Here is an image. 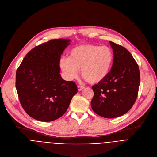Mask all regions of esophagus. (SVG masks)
Here are the masks:
<instances>
[{"label":"esophagus","instance_id":"1","mask_svg":"<svg viewBox=\"0 0 157 157\" xmlns=\"http://www.w3.org/2000/svg\"><path fill=\"white\" fill-rule=\"evenodd\" d=\"M83 88H84L83 86H79V85L78 86V91H81V90L83 89Z\"/></svg>","mask_w":157,"mask_h":157}]
</instances>
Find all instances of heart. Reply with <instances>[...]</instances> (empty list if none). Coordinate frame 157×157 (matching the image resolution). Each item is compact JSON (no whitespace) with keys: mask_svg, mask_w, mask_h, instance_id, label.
<instances>
[{"mask_svg":"<svg viewBox=\"0 0 157 157\" xmlns=\"http://www.w3.org/2000/svg\"><path fill=\"white\" fill-rule=\"evenodd\" d=\"M113 60V54L109 47L85 44L73 47L69 58L60 59L59 66L68 79L77 78L81 69V74L88 83L97 84L108 76Z\"/></svg>","mask_w":157,"mask_h":157,"instance_id":"b5f03b06","label":"heart"}]
</instances>
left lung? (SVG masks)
<instances>
[{
    "mask_svg": "<svg viewBox=\"0 0 157 157\" xmlns=\"http://www.w3.org/2000/svg\"><path fill=\"white\" fill-rule=\"evenodd\" d=\"M113 62L101 82L92 86L93 111L105 118L120 117L128 112L137 99L140 85L139 66L126 48L112 42Z\"/></svg>",
    "mask_w": 157,
    "mask_h": 157,
    "instance_id": "obj_1",
    "label": "left lung"
}]
</instances>
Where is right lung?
Listing matches in <instances>:
<instances>
[{
    "instance_id": "add662e5",
    "label": "right lung",
    "mask_w": 157,
    "mask_h": 157,
    "mask_svg": "<svg viewBox=\"0 0 157 157\" xmlns=\"http://www.w3.org/2000/svg\"><path fill=\"white\" fill-rule=\"evenodd\" d=\"M70 42L60 38L39 45L26 54L18 68V99L33 119L50 122L62 117L78 92L76 83L65 81L59 74L60 57Z\"/></svg>"
}]
</instances>
